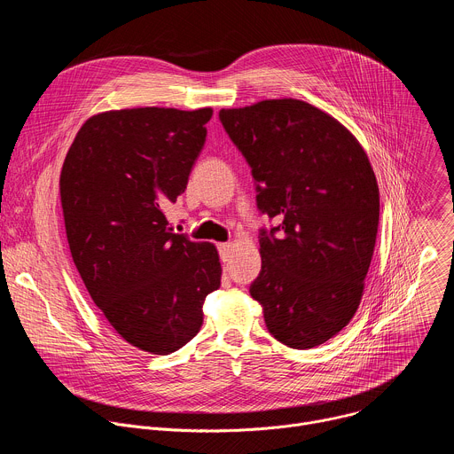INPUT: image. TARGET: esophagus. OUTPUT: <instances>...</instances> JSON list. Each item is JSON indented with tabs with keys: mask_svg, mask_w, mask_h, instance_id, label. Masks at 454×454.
I'll return each mask as SVG.
<instances>
[{
	"mask_svg": "<svg viewBox=\"0 0 454 454\" xmlns=\"http://www.w3.org/2000/svg\"><path fill=\"white\" fill-rule=\"evenodd\" d=\"M217 249H219V256H221V261H223V262H226V261H228V256H230V249H231V244H230V242H221V244H217Z\"/></svg>",
	"mask_w": 454,
	"mask_h": 454,
	"instance_id": "obj_1",
	"label": "esophagus"
}]
</instances>
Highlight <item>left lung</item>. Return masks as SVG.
<instances>
[{"label": "left lung", "instance_id": "1", "mask_svg": "<svg viewBox=\"0 0 454 454\" xmlns=\"http://www.w3.org/2000/svg\"><path fill=\"white\" fill-rule=\"evenodd\" d=\"M219 120L251 168L262 268L249 294L270 334L305 350L356 314L379 226V188L359 142L321 109L262 100L221 109Z\"/></svg>", "mask_w": 454, "mask_h": 454}]
</instances>
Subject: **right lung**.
<instances>
[{
  "mask_svg": "<svg viewBox=\"0 0 454 454\" xmlns=\"http://www.w3.org/2000/svg\"><path fill=\"white\" fill-rule=\"evenodd\" d=\"M212 109L137 107L90 118L60 172L74 262L113 329L167 356L203 325V301L221 286L214 244L168 228L165 208L184 192Z\"/></svg>",
  "mask_w": 454,
  "mask_h": 454,
  "instance_id": "1",
  "label": "right lung"
}]
</instances>
